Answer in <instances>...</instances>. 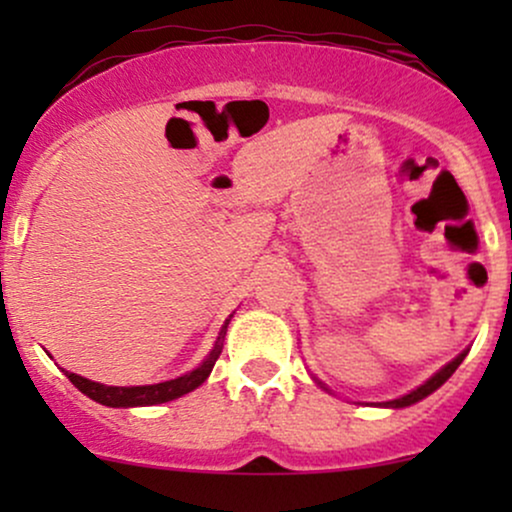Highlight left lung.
Returning <instances> with one entry per match:
<instances>
[{
    "mask_svg": "<svg viewBox=\"0 0 512 512\" xmlns=\"http://www.w3.org/2000/svg\"><path fill=\"white\" fill-rule=\"evenodd\" d=\"M464 356H467V351H462V354H460V356H457V358H452V361L448 363V366H443V368H440L436 375H431V378H428L424 385H419V387H416V390H411V392H409V395H404V397H399V399H390V402H383V404H380V407H390V409H402V407H411V404L421 402V399H424V397H428V395H431V392H436V390H438V387H440V385H443V383H445V380H448L452 373H455V370H457V366H460V363L464 361ZM315 383H317V385H322V383H320V380H315ZM322 387H325V385H322ZM325 390H327V387H325Z\"/></svg>",
    "mask_w": 512,
    "mask_h": 512,
    "instance_id": "8db88e82",
    "label": "left lung"
}]
</instances>
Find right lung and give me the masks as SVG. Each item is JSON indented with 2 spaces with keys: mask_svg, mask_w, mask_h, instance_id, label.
<instances>
[{
  "mask_svg": "<svg viewBox=\"0 0 512 512\" xmlns=\"http://www.w3.org/2000/svg\"><path fill=\"white\" fill-rule=\"evenodd\" d=\"M226 327H228V320H226V325L221 327L219 339H216L214 349L209 351V356L202 361V366H197L195 370H190V373L180 375V378H175V380H166V383L115 387V385L93 383V380L81 378V375L69 373V370H64V375H67V378L72 380V385L79 387L86 397H91L93 402H98V404H105V407H151V404L170 402V399H178L182 395H187V392L197 390V387L209 378L216 358L221 356Z\"/></svg>",
  "mask_w": 512,
  "mask_h": 512,
  "instance_id": "right-lung-1",
  "label": "right lung"
}]
</instances>
